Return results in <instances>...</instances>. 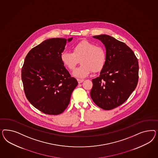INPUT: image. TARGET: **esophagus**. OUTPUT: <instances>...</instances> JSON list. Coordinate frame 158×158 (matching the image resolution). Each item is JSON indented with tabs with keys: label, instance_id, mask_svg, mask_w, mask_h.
Wrapping results in <instances>:
<instances>
[{
	"label": "esophagus",
	"instance_id": "1",
	"mask_svg": "<svg viewBox=\"0 0 158 158\" xmlns=\"http://www.w3.org/2000/svg\"><path fill=\"white\" fill-rule=\"evenodd\" d=\"M77 81L79 83H82L83 81H84V80H83V79H77Z\"/></svg>",
	"mask_w": 158,
	"mask_h": 158
}]
</instances>
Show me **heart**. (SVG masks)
<instances>
[{
  "label": "heart",
  "instance_id": "obj_1",
  "mask_svg": "<svg viewBox=\"0 0 158 158\" xmlns=\"http://www.w3.org/2000/svg\"><path fill=\"white\" fill-rule=\"evenodd\" d=\"M62 64L69 70H73L79 60L81 65L73 72V77L83 78L89 76L92 71L100 72L102 69L106 62L105 50L100 46H96L88 41L77 43L73 48V52L64 51L60 56Z\"/></svg>",
  "mask_w": 158,
  "mask_h": 158
}]
</instances>
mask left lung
Listing matches in <instances>:
<instances>
[{
  "mask_svg": "<svg viewBox=\"0 0 158 158\" xmlns=\"http://www.w3.org/2000/svg\"><path fill=\"white\" fill-rule=\"evenodd\" d=\"M104 44L106 62L100 77L93 79L90 96L98 106L110 110L122 105L134 91L139 80V62L124 43L107 35L93 36Z\"/></svg>",
  "mask_w": 158,
  "mask_h": 158,
  "instance_id": "left-lung-1",
  "label": "left lung"
}]
</instances>
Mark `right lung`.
Segmentation results:
<instances>
[{"label":"right lung","mask_w":158,"mask_h":158,"mask_svg":"<svg viewBox=\"0 0 158 158\" xmlns=\"http://www.w3.org/2000/svg\"><path fill=\"white\" fill-rule=\"evenodd\" d=\"M73 38L48 39L32 48L21 71L24 91L29 102L48 115H58L70 102L78 83L71 77L60 58Z\"/></svg>","instance_id":"1"}]
</instances>
